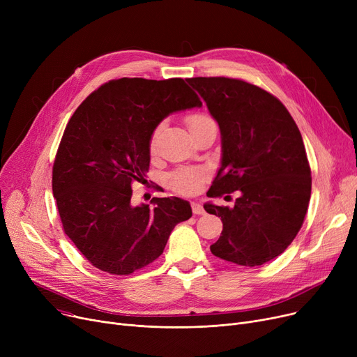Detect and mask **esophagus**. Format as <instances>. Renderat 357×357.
I'll list each match as a JSON object with an SVG mask.
<instances>
[{
	"label": "esophagus",
	"instance_id": "1",
	"mask_svg": "<svg viewBox=\"0 0 357 357\" xmlns=\"http://www.w3.org/2000/svg\"><path fill=\"white\" fill-rule=\"evenodd\" d=\"M192 213L197 215H202L204 214V208L199 202H192Z\"/></svg>",
	"mask_w": 357,
	"mask_h": 357
}]
</instances>
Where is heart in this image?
Returning a JSON list of instances; mask_svg holds the SVG:
<instances>
[{"label": "heart", "instance_id": "b5f03b06", "mask_svg": "<svg viewBox=\"0 0 357 357\" xmlns=\"http://www.w3.org/2000/svg\"><path fill=\"white\" fill-rule=\"evenodd\" d=\"M213 121L210 117L204 116V114H199V112H197V114H191L186 117V124H188V128L192 133V131H195L197 128L202 127L204 124H207ZM163 128V124H159L152 133V137H150V142H149V147H150V152H155V147H156V142H158V137L160 135V131ZM207 178V174H205L204 171H201V169H181V171H176L174 174H171L167 176V185L171 186V188L179 194H194L199 190L201 183L204 182V179Z\"/></svg>", "mask_w": 357, "mask_h": 357}]
</instances>
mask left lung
Here are the masks:
<instances>
[{"mask_svg": "<svg viewBox=\"0 0 357 357\" xmlns=\"http://www.w3.org/2000/svg\"><path fill=\"white\" fill-rule=\"evenodd\" d=\"M221 131V166L207 197L238 192L234 207L204 204L221 217L211 253L260 266L284 253L301 229L311 197V169L289 111L268 91L241 79L191 78Z\"/></svg>", "mask_w": 357, "mask_h": 357, "instance_id": "1", "label": "left lung"}]
</instances>
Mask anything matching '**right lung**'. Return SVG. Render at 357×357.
I'll list each match as a JSON object with an SVG mask.
<instances>
[{
  "instance_id": "add662e5",
  "label": "right lung",
  "mask_w": 357,
  "mask_h": 357,
  "mask_svg": "<svg viewBox=\"0 0 357 357\" xmlns=\"http://www.w3.org/2000/svg\"><path fill=\"white\" fill-rule=\"evenodd\" d=\"M181 78L112 79L77 108L53 163L52 190L65 234L92 266L130 275L162 253L188 201L153 198L131 205V183L149 171V142L169 114L201 107Z\"/></svg>"
}]
</instances>
